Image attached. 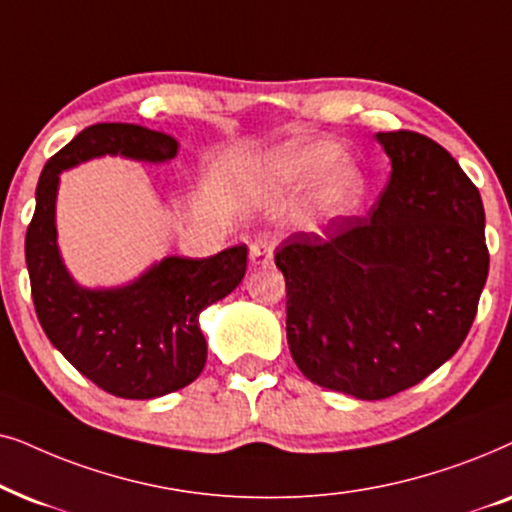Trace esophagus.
<instances>
[{"instance_id":"34e87169","label":"esophagus","mask_w":512,"mask_h":512,"mask_svg":"<svg viewBox=\"0 0 512 512\" xmlns=\"http://www.w3.org/2000/svg\"><path fill=\"white\" fill-rule=\"evenodd\" d=\"M276 241L271 236H260L250 243V264L252 267H267L274 260Z\"/></svg>"}]
</instances>
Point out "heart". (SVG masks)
I'll return each mask as SVG.
<instances>
[{
	"label": "heart",
	"mask_w": 512,
	"mask_h": 512,
	"mask_svg": "<svg viewBox=\"0 0 512 512\" xmlns=\"http://www.w3.org/2000/svg\"><path fill=\"white\" fill-rule=\"evenodd\" d=\"M339 156L342 147L330 140L281 147L257 163L255 177L267 189H292L320 174L309 208L323 217H346L363 203L367 177L356 161Z\"/></svg>",
	"instance_id": "b5f03b06"
}]
</instances>
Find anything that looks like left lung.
Masks as SVG:
<instances>
[{"mask_svg":"<svg viewBox=\"0 0 512 512\" xmlns=\"http://www.w3.org/2000/svg\"><path fill=\"white\" fill-rule=\"evenodd\" d=\"M391 180L367 217L295 231L276 250L292 360L313 384L381 400L459 351L489 274L485 208L426 135H374Z\"/></svg>","mask_w":512,"mask_h":512,"instance_id":"left-lung-1","label":"left lung"}]
</instances>
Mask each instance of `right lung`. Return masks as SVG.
<instances>
[{
  "instance_id": "obj_1",
  "label": "right lung",
  "mask_w": 512,
  "mask_h": 512,
  "mask_svg": "<svg viewBox=\"0 0 512 512\" xmlns=\"http://www.w3.org/2000/svg\"><path fill=\"white\" fill-rule=\"evenodd\" d=\"M177 147L170 135L138 124H95L46 161L37 185L25 236L37 318L51 344L117 398L152 400L199 377L208 356L199 313L243 281L248 248L241 243L203 260L170 255L126 285L84 288L58 248L60 173L100 156L166 163Z\"/></svg>"
}]
</instances>
